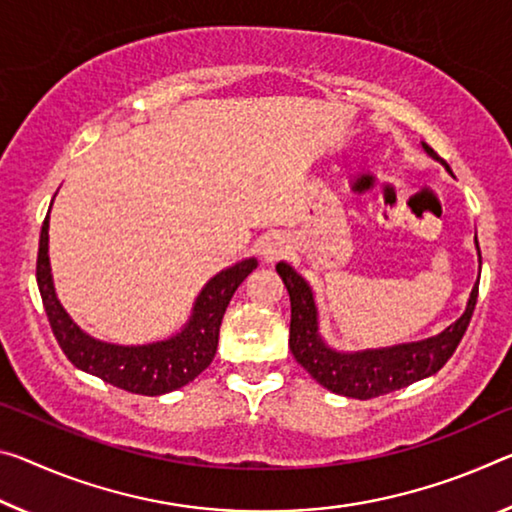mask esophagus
I'll use <instances>...</instances> for the list:
<instances>
[{
    "label": "esophagus",
    "mask_w": 512,
    "mask_h": 512,
    "mask_svg": "<svg viewBox=\"0 0 512 512\" xmlns=\"http://www.w3.org/2000/svg\"><path fill=\"white\" fill-rule=\"evenodd\" d=\"M285 253H287V243L278 237L269 239L262 246V257H264V262H269V264L278 262L280 257H285Z\"/></svg>",
    "instance_id": "34e87169"
}]
</instances>
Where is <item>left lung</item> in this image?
Listing matches in <instances>:
<instances>
[{"instance_id":"left-lung-1","label":"left lung","mask_w":512,"mask_h":512,"mask_svg":"<svg viewBox=\"0 0 512 512\" xmlns=\"http://www.w3.org/2000/svg\"><path fill=\"white\" fill-rule=\"evenodd\" d=\"M421 150L428 157L440 161L446 173H451L449 164L421 141ZM476 243L478 271H481V248ZM275 271L285 282L291 300V328H289V348L296 362L303 367L316 383L330 392L348 396V399L367 401L373 396H383L403 389L417 380H424L440 371L446 360L456 351L462 335L469 326L478 298V280L469 294L465 312L458 321L446 326L440 335L419 339V342H405L383 348H362V351H339L330 346L321 335L319 307L314 300V289L303 275L287 262H280Z\"/></svg>"}]
</instances>
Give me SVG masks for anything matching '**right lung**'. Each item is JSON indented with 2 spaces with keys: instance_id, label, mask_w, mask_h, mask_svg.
Wrapping results in <instances>:
<instances>
[{
  "instance_id": "add662e5",
  "label": "right lung",
  "mask_w": 512,
  "mask_h": 512,
  "mask_svg": "<svg viewBox=\"0 0 512 512\" xmlns=\"http://www.w3.org/2000/svg\"><path fill=\"white\" fill-rule=\"evenodd\" d=\"M50 212L40 230L36 280L52 332L68 360L104 383L143 396L175 392L200 376L216 355L218 330L227 305L241 282L257 269V259H239L209 278L193 300L186 321L170 335L141 344L104 342L77 326L56 296L50 264Z\"/></svg>"
}]
</instances>
